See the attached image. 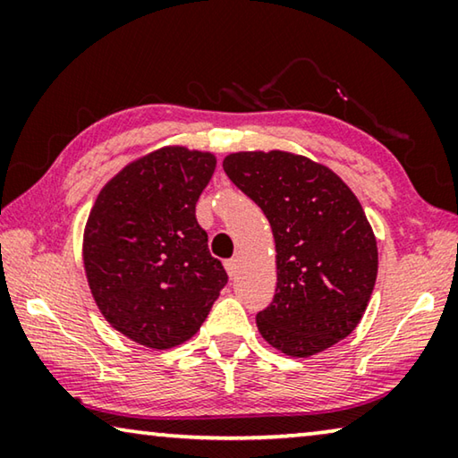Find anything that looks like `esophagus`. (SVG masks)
Returning a JSON list of instances; mask_svg holds the SVG:
<instances>
[{
    "mask_svg": "<svg viewBox=\"0 0 458 458\" xmlns=\"http://www.w3.org/2000/svg\"><path fill=\"white\" fill-rule=\"evenodd\" d=\"M224 267H226V273H228L230 276H236V273H238V259L226 260V262H224Z\"/></svg>",
    "mask_w": 458,
    "mask_h": 458,
    "instance_id": "esophagus-1",
    "label": "esophagus"
}]
</instances>
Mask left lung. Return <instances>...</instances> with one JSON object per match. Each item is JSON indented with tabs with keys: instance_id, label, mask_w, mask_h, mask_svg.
<instances>
[{
	"instance_id": "1",
	"label": "left lung",
	"mask_w": 458,
	"mask_h": 458,
	"mask_svg": "<svg viewBox=\"0 0 458 458\" xmlns=\"http://www.w3.org/2000/svg\"><path fill=\"white\" fill-rule=\"evenodd\" d=\"M222 167L273 228L276 293L257 315L260 335L291 358L329 350L358 327L377 276L360 199L327 165L291 151L230 153Z\"/></svg>"
}]
</instances>
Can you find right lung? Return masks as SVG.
Here are the masks:
<instances>
[{
	"label": "right lung",
	"instance_id": "add662e5",
	"mask_svg": "<svg viewBox=\"0 0 458 458\" xmlns=\"http://www.w3.org/2000/svg\"><path fill=\"white\" fill-rule=\"evenodd\" d=\"M214 169L210 151L159 147L103 185L84 226V273L98 311L149 350L196 335L228 283L196 220Z\"/></svg>",
	"mask_w": 458,
	"mask_h": 458
}]
</instances>
